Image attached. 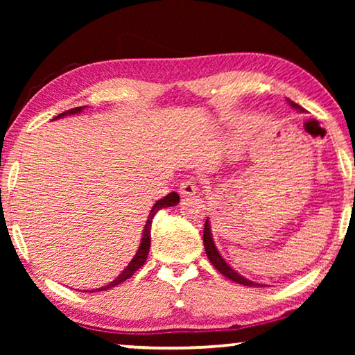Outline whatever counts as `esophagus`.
<instances>
[{"mask_svg": "<svg viewBox=\"0 0 355 355\" xmlns=\"http://www.w3.org/2000/svg\"><path fill=\"white\" fill-rule=\"evenodd\" d=\"M197 192V183L194 177H186L182 183H180V194L184 197L194 196Z\"/></svg>", "mask_w": 355, "mask_h": 355, "instance_id": "obj_1", "label": "esophagus"}]
</instances>
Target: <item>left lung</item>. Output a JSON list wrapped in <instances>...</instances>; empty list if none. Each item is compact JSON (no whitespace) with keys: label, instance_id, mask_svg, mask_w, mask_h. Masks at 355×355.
<instances>
[{"label":"left lung","instance_id":"obj_1","mask_svg":"<svg viewBox=\"0 0 355 355\" xmlns=\"http://www.w3.org/2000/svg\"><path fill=\"white\" fill-rule=\"evenodd\" d=\"M286 101H288V105H290L291 107H294V110L304 112V107L302 106H299L297 103H294V101H291L290 98H286ZM203 245H205V252H207V257L209 258V261H211L213 266L218 269V271L222 275H225L227 279H230L233 282H236V284H241V285H245V286H263L260 284H255V282L248 280L245 277H243V275H239L235 271V269H233L230 264H228L224 260V258L220 257L218 249H216L213 238H211V228H209L208 219L205 222V228H203Z\"/></svg>","mask_w":355,"mask_h":355}]
</instances>
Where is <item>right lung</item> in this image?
<instances>
[{
    "instance_id": "add662e5",
    "label": "right lung",
    "mask_w": 355,
    "mask_h": 355,
    "mask_svg": "<svg viewBox=\"0 0 355 355\" xmlns=\"http://www.w3.org/2000/svg\"><path fill=\"white\" fill-rule=\"evenodd\" d=\"M84 107H86V106L73 107V110H69V111H65V112H62V114H59V116H56L53 120L61 119V117H64V116H71V114H78V112H81V111L84 110ZM178 202H180V196L177 194V192H169V194H167L166 197H163V199H159L158 202L155 203L153 208L150 209L147 224H146V227H144V232H142V241H141L139 249H137V252H136V255L133 257V260L130 261L128 266L123 269L122 274H120L116 280L110 282V284L105 285V286L97 288V290H92L91 293H94V291H105V290H110V288L116 286V285H119V284H122V282L130 279L131 275H133V274L137 271V269H139V268L142 266V264L146 263L147 255H148V250H150V228H152V220H153V218H155V214L158 213L159 209H163V208L175 207Z\"/></svg>"
}]
</instances>
